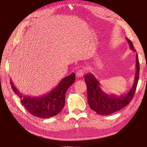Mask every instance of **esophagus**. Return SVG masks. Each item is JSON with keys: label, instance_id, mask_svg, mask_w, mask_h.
<instances>
[{"label": "esophagus", "instance_id": "obj_1", "mask_svg": "<svg viewBox=\"0 0 147 147\" xmlns=\"http://www.w3.org/2000/svg\"><path fill=\"white\" fill-rule=\"evenodd\" d=\"M85 70L83 69H79L77 72H76V76L77 78H82L84 74H85Z\"/></svg>", "mask_w": 147, "mask_h": 147}]
</instances>
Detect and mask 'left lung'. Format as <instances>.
Masks as SVG:
<instances>
[{
  "mask_svg": "<svg viewBox=\"0 0 147 147\" xmlns=\"http://www.w3.org/2000/svg\"><path fill=\"white\" fill-rule=\"evenodd\" d=\"M126 40L132 50L136 52L132 42L126 37ZM136 71L133 86L127 94L121 95H108L100 88V82L94 74H86L84 80L87 88V101L90 108L98 115L107 116L118 111L131 102L135 94L139 78L140 65L138 55L136 54Z\"/></svg>",
  "mask_w": 147,
  "mask_h": 147,
  "instance_id": "left-lung-1",
  "label": "left lung"
}]
</instances>
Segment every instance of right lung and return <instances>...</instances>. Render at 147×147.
<instances>
[{
	"label": "right lung",
	"instance_id": "add662e5",
	"mask_svg": "<svg viewBox=\"0 0 147 147\" xmlns=\"http://www.w3.org/2000/svg\"><path fill=\"white\" fill-rule=\"evenodd\" d=\"M74 81L75 74H71L63 79L51 92L39 97L23 95L15 87L11 79L10 84L12 90L20 98L21 103L28 112L37 118L45 119L57 115L62 110L65 103L66 92Z\"/></svg>",
	"mask_w": 147,
	"mask_h": 147
}]
</instances>
